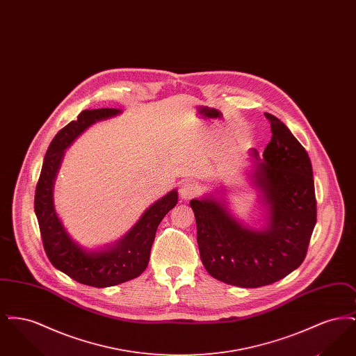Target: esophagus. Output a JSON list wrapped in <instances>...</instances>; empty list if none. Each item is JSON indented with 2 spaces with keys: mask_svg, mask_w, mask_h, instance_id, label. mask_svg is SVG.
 Returning <instances> with one entry per match:
<instances>
[{
  "mask_svg": "<svg viewBox=\"0 0 356 356\" xmlns=\"http://www.w3.org/2000/svg\"><path fill=\"white\" fill-rule=\"evenodd\" d=\"M179 192H180V197L183 200H189L199 193V188L192 181H184V183H181Z\"/></svg>",
  "mask_w": 356,
  "mask_h": 356,
  "instance_id": "34e87169",
  "label": "esophagus"
}]
</instances>
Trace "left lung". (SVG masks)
I'll list each match as a JSON object with an SVG mask.
<instances>
[{"mask_svg":"<svg viewBox=\"0 0 356 356\" xmlns=\"http://www.w3.org/2000/svg\"><path fill=\"white\" fill-rule=\"evenodd\" d=\"M271 141L256 149L252 180L267 208V227L256 229L235 219L222 199H193L197 244L205 270L222 283L257 288L272 284L305 260L316 224L312 165L303 145L271 113Z\"/></svg>","mask_w":356,"mask_h":356,"instance_id":"1","label":"left lung"}]
</instances>
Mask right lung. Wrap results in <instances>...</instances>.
Segmentation results:
<instances>
[{
  "mask_svg": "<svg viewBox=\"0 0 356 356\" xmlns=\"http://www.w3.org/2000/svg\"><path fill=\"white\" fill-rule=\"evenodd\" d=\"M120 113L115 108L83 111L70 121L51 140L35 186L34 212L48 259L57 270L90 287H111L140 276L148 266L160 221L177 204V191L173 189L152 204L125 236L102 251H86L69 236L53 204L54 179L65 149L92 124Z\"/></svg>",
  "mask_w": 356,
  "mask_h": 356,
  "instance_id": "right-lung-1",
  "label": "right lung"
}]
</instances>
